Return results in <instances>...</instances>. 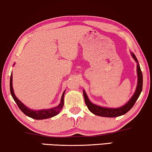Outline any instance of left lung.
Listing matches in <instances>:
<instances>
[{"label":"left lung","mask_w":152,"mask_h":152,"mask_svg":"<svg viewBox=\"0 0 152 152\" xmlns=\"http://www.w3.org/2000/svg\"><path fill=\"white\" fill-rule=\"evenodd\" d=\"M132 56L133 57L134 61L137 63V76H138V83L137 86H136V91L134 92V95L130 98L129 101L127 103L124 104L122 107L117 108H110L106 107H101L97 104H94L89 100L88 96H87L86 92L83 89V96H84L85 104L91 113L97 115L99 116L102 117H109V118H114V117H118L122 115H124L126 113L129 112L131 109L133 107V106L135 104V102L139 97L141 91L142 89V74L141 72L140 65L138 63V61L136 58L135 54L133 52H131Z\"/></svg>","instance_id":"1"}]
</instances>
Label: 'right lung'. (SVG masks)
<instances>
[{
    "mask_svg": "<svg viewBox=\"0 0 152 152\" xmlns=\"http://www.w3.org/2000/svg\"><path fill=\"white\" fill-rule=\"evenodd\" d=\"M10 92H11L12 96L14 98V101L16 102L17 105L19 107V109L26 115V116L30 117L31 118L36 119V120H42V119H47L52 118L56 116L58 114L61 110L63 108L64 105V95H65V91H64L62 95L61 102L58 105L55 107L50 108V109H43V110H34L31 109H29L20 100H18V98L15 95L14 89H13L12 86V72L11 74V77H10Z\"/></svg>",
    "mask_w": 152,
    "mask_h": 152,
    "instance_id": "add662e5",
    "label": "right lung"
}]
</instances>
